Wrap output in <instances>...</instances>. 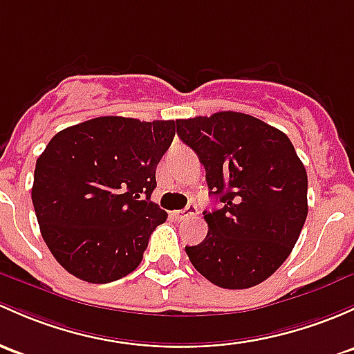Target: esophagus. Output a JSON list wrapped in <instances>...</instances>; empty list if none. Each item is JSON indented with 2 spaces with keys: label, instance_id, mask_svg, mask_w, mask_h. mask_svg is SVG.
Here are the masks:
<instances>
[{
  "label": "esophagus",
  "instance_id": "34e87169",
  "mask_svg": "<svg viewBox=\"0 0 354 354\" xmlns=\"http://www.w3.org/2000/svg\"><path fill=\"white\" fill-rule=\"evenodd\" d=\"M193 215H196V205H195V203H188V205L185 207L183 210L174 212V217L180 218V221H183V218L193 217Z\"/></svg>",
  "mask_w": 354,
  "mask_h": 354
}]
</instances>
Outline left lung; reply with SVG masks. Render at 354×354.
Returning <instances> with one entry per match:
<instances>
[{
  "label": "left lung",
  "instance_id": "8db88e82",
  "mask_svg": "<svg viewBox=\"0 0 354 354\" xmlns=\"http://www.w3.org/2000/svg\"><path fill=\"white\" fill-rule=\"evenodd\" d=\"M178 136L205 167L218 210L207 237L187 245L198 273L221 288L265 281L290 256L307 218V171L288 137L239 111L176 120Z\"/></svg>",
  "mask_w": 354,
  "mask_h": 354
}]
</instances>
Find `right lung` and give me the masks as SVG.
Returning a JSON list of instances; mask_svg holds the SVG:
<instances>
[{"mask_svg": "<svg viewBox=\"0 0 354 354\" xmlns=\"http://www.w3.org/2000/svg\"><path fill=\"white\" fill-rule=\"evenodd\" d=\"M174 120L98 117L55 133L32 187L40 232L57 263L88 283H110L142 261L167 214L151 202Z\"/></svg>", "mask_w": 354, "mask_h": 354, "instance_id": "obj_1", "label": "right lung"}]
</instances>
